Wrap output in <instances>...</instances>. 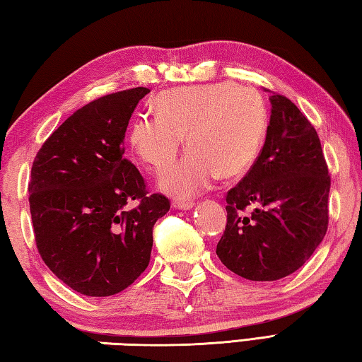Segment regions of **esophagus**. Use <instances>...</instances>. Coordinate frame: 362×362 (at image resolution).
Wrapping results in <instances>:
<instances>
[{"label":"esophagus","instance_id":"34e87169","mask_svg":"<svg viewBox=\"0 0 362 362\" xmlns=\"http://www.w3.org/2000/svg\"><path fill=\"white\" fill-rule=\"evenodd\" d=\"M194 206V201L192 199H174L173 201V207H175V209H180V211H188L192 209V207Z\"/></svg>","mask_w":362,"mask_h":362}]
</instances>
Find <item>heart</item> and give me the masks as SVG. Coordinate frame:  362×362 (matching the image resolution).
Masks as SVG:
<instances>
[{
	"instance_id": "heart-1",
	"label": "heart",
	"mask_w": 362,
	"mask_h": 362,
	"mask_svg": "<svg viewBox=\"0 0 362 362\" xmlns=\"http://www.w3.org/2000/svg\"><path fill=\"white\" fill-rule=\"evenodd\" d=\"M155 110L136 116L129 144L153 170H163L179 156L187 136L189 151L159 179V188L177 198L204 192L218 175L244 174L265 140L268 113L262 95L230 81L164 90Z\"/></svg>"
}]
</instances>
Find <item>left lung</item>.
Masks as SVG:
<instances>
[{"instance_id":"left-lung-1","label":"left lung","mask_w":362,"mask_h":362,"mask_svg":"<svg viewBox=\"0 0 362 362\" xmlns=\"http://www.w3.org/2000/svg\"><path fill=\"white\" fill-rule=\"evenodd\" d=\"M260 155L226 193V226L217 255L250 281L289 276L310 259L329 223L330 175L320 137L284 95L272 94ZM253 207L250 216L243 214Z\"/></svg>"}]
</instances>
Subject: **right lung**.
Wrapping results in <instances>:
<instances>
[{"instance_id": "obj_1", "label": "right lung", "mask_w": 362, "mask_h": 362, "mask_svg": "<svg viewBox=\"0 0 362 362\" xmlns=\"http://www.w3.org/2000/svg\"><path fill=\"white\" fill-rule=\"evenodd\" d=\"M134 88L103 95L66 118L36 155L28 183L36 247L49 269L83 296L129 287L150 263L153 225L170 209L148 194L124 155V134L140 99ZM138 201L134 210L127 204Z\"/></svg>"}]
</instances>
